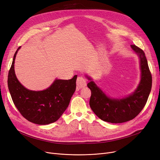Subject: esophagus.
<instances>
[{"label": "esophagus", "instance_id": "34e87169", "mask_svg": "<svg viewBox=\"0 0 160 160\" xmlns=\"http://www.w3.org/2000/svg\"><path fill=\"white\" fill-rule=\"evenodd\" d=\"M76 85L77 88H79V89L83 88L86 86V81L82 77H78V78L76 80Z\"/></svg>", "mask_w": 160, "mask_h": 160}]
</instances>
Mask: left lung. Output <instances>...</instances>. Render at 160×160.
<instances>
[{
	"instance_id": "obj_1",
	"label": "left lung",
	"mask_w": 160,
	"mask_h": 160,
	"mask_svg": "<svg viewBox=\"0 0 160 160\" xmlns=\"http://www.w3.org/2000/svg\"><path fill=\"white\" fill-rule=\"evenodd\" d=\"M131 48L140 58L141 80L137 89L128 97L113 99L108 97L93 81L88 84L91 90L90 106L99 119L111 123H121L133 119L143 109L152 88V78L144 52L135 45ZM88 80H92L90 77Z\"/></svg>"
}]
</instances>
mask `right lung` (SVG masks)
<instances>
[{
  "instance_id": "add662e5",
  "label": "right lung",
  "mask_w": 160,
  "mask_h": 160,
  "mask_svg": "<svg viewBox=\"0 0 160 160\" xmlns=\"http://www.w3.org/2000/svg\"><path fill=\"white\" fill-rule=\"evenodd\" d=\"M20 47L14 55L8 72V86L12 101L26 119L38 125H48L57 121L69 105L76 90L77 75L70 80H57L47 89L32 91L26 89L18 80L14 61Z\"/></svg>"
}]
</instances>
